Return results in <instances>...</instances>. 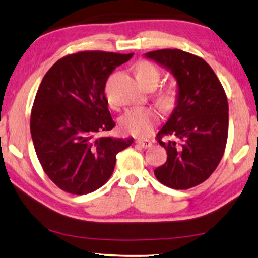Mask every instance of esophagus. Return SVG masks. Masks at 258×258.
I'll return each mask as SVG.
<instances>
[{
    "label": "esophagus",
    "instance_id": "esophagus-1",
    "mask_svg": "<svg viewBox=\"0 0 258 258\" xmlns=\"http://www.w3.org/2000/svg\"><path fill=\"white\" fill-rule=\"evenodd\" d=\"M136 144H138L140 147H142V148H149L152 146V142L149 141V140H146V139H138L136 140Z\"/></svg>",
    "mask_w": 258,
    "mask_h": 258
}]
</instances>
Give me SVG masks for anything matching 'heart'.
Wrapping results in <instances>:
<instances>
[{
    "instance_id": "obj_1",
    "label": "heart",
    "mask_w": 258,
    "mask_h": 258,
    "mask_svg": "<svg viewBox=\"0 0 258 258\" xmlns=\"http://www.w3.org/2000/svg\"><path fill=\"white\" fill-rule=\"evenodd\" d=\"M136 76H138L140 82H146L149 80L159 81L160 78V72L152 63L147 61H142L138 63L135 68ZM164 104H171L173 101V94L168 92L163 97ZM158 120V112L152 107H134L126 111L125 113L120 117V126L133 135L146 136L149 135L153 130L154 124Z\"/></svg>"
}]
</instances>
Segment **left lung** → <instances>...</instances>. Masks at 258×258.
I'll return each mask as SVG.
<instances>
[{"label":"left lung","instance_id":"left-lung-1","mask_svg":"<svg viewBox=\"0 0 258 258\" xmlns=\"http://www.w3.org/2000/svg\"><path fill=\"white\" fill-rule=\"evenodd\" d=\"M145 57L177 81L176 105L157 135L167 160L155 168V177L172 189L199 185L217 168L226 147L228 103L224 88L208 63L189 52L164 49Z\"/></svg>","mask_w":258,"mask_h":258}]
</instances>
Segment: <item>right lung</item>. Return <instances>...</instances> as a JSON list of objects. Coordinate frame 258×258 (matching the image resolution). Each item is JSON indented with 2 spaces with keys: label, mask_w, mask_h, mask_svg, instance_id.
Instances as JSON below:
<instances>
[{
  "label": "right lung",
  "mask_w": 258,
  "mask_h": 258,
  "mask_svg": "<svg viewBox=\"0 0 258 258\" xmlns=\"http://www.w3.org/2000/svg\"><path fill=\"white\" fill-rule=\"evenodd\" d=\"M134 53L84 51L58 59L40 82L31 113V135L41 167L67 192L85 195L109 180L116 155L133 138L101 135L116 124L105 84Z\"/></svg>",
  "instance_id": "1"
}]
</instances>
